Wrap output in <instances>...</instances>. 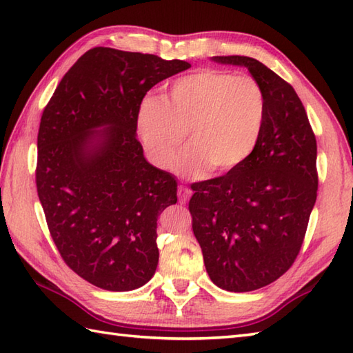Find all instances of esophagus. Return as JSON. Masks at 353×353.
I'll return each instance as SVG.
<instances>
[{
  "instance_id": "obj_1",
  "label": "esophagus",
  "mask_w": 353,
  "mask_h": 353,
  "mask_svg": "<svg viewBox=\"0 0 353 353\" xmlns=\"http://www.w3.org/2000/svg\"><path fill=\"white\" fill-rule=\"evenodd\" d=\"M177 194H179V201H181V203H186V201H188L190 197H191V190L186 188V186H183V185H181V186H179Z\"/></svg>"
}]
</instances>
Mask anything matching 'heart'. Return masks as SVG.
Segmentation results:
<instances>
[{
    "label": "heart",
    "mask_w": 353,
    "mask_h": 353,
    "mask_svg": "<svg viewBox=\"0 0 353 353\" xmlns=\"http://www.w3.org/2000/svg\"><path fill=\"white\" fill-rule=\"evenodd\" d=\"M267 118L264 89L249 76L199 70L172 81L167 99L148 95L139 104L138 133L157 167L170 168L191 130V147L177 170L226 174L256 150Z\"/></svg>",
    "instance_id": "heart-1"
}]
</instances>
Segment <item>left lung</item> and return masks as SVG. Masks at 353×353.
<instances>
[{
    "mask_svg": "<svg viewBox=\"0 0 353 353\" xmlns=\"http://www.w3.org/2000/svg\"><path fill=\"white\" fill-rule=\"evenodd\" d=\"M214 62L245 66L264 89L259 144L241 167L191 185L192 230L211 281L226 291L265 287L296 261L317 199V142L294 89L247 56Z\"/></svg>",
    "mask_w": 353,
    "mask_h": 353,
    "instance_id": "1",
    "label": "left lung"
}]
</instances>
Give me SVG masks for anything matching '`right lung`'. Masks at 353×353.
<instances>
[{
    "mask_svg": "<svg viewBox=\"0 0 353 353\" xmlns=\"http://www.w3.org/2000/svg\"><path fill=\"white\" fill-rule=\"evenodd\" d=\"M185 61L95 47L57 85L37 133V196L65 264L108 291L152 279L157 216L177 201V182L153 167L137 138L138 110Z\"/></svg>",
    "mask_w": 353,
    "mask_h": 353,
    "instance_id": "right-lung-1",
    "label": "right lung"
}]
</instances>
